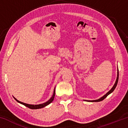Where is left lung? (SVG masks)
<instances>
[{
	"instance_id": "1",
	"label": "left lung",
	"mask_w": 128,
	"mask_h": 128,
	"mask_svg": "<svg viewBox=\"0 0 128 128\" xmlns=\"http://www.w3.org/2000/svg\"><path fill=\"white\" fill-rule=\"evenodd\" d=\"M118 77H117V79H116V82H115V84H114V86H113V87H112V88H111V89L109 91V92H108L107 93V94H105L102 97V98H100V99H97V100H88V102H100V101H102V100H103V99H104L106 98V97H107V96H108V95L110 94L111 92H113L114 91V90L115 89L116 86H117V85H118Z\"/></svg>"
}]
</instances>
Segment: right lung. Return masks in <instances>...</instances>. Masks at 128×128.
I'll return each mask as SVG.
<instances>
[{"label":"right lung","mask_w":128,"mask_h":128,"mask_svg":"<svg viewBox=\"0 0 128 128\" xmlns=\"http://www.w3.org/2000/svg\"><path fill=\"white\" fill-rule=\"evenodd\" d=\"M55 90H54V94H53L52 96L51 97V98H50V100H48L46 103H43V104H37V105L28 104L24 103H23V102H21L18 101V100H17L16 98H14L15 100H16L17 102H18V103H20L21 104H22L25 106L26 107L29 108H30V109H33V110L34 109V110H35V109H40V108H42L43 107H46V106L48 105L49 104H50L54 100V98H55Z\"/></svg>","instance_id":"1"}]
</instances>
